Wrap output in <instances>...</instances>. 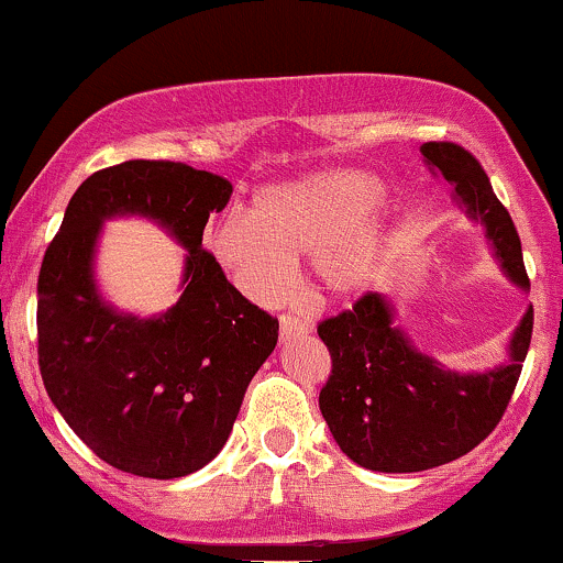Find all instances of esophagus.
<instances>
[{"instance_id": "34e87169", "label": "esophagus", "mask_w": 563, "mask_h": 563, "mask_svg": "<svg viewBox=\"0 0 563 563\" xmlns=\"http://www.w3.org/2000/svg\"><path fill=\"white\" fill-rule=\"evenodd\" d=\"M309 333V325L299 318H294V314H283L280 318V339L288 341L294 339V335H307Z\"/></svg>"}]
</instances>
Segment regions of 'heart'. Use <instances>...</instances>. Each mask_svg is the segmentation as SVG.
Instances as JSON below:
<instances>
[{"label": "heart", "instance_id": "obj_1", "mask_svg": "<svg viewBox=\"0 0 563 563\" xmlns=\"http://www.w3.org/2000/svg\"><path fill=\"white\" fill-rule=\"evenodd\" d=\"M376 179L352 169L312 172L269 185L206 235V249L245 299L275 303L294 283V262L312 256L322 296L349 299L371 286L384 254V224L373 211Z\"/></svg>", "mask_w": 563, "mask_h": 563}]
</instances>
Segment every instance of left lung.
<instances>
[{"label":"left lung","mask_w":563,"mask_h":563,"mask_svg":"<svg viewBox=\"0 0 563 563\" xmlns=\"http://www.w3.org/2000/svg\"><path fill=\"white\" fill-rule=\"evenodd\" d=\"M421 153L431 169L455 185L471 217L482 219L510 280L527 288L519 232L474 153L457 142H426ZM532 325L529 307L510 341V363L461 376L416 352L391 325L384 296L367 290L352 309L318 322V335L331 352V376L320 389L322 418L339 448L363 468L410 474L455 461L493 434L508 410Z\"/></svg>","instance_id":"left-lung-1"}]
</instances>
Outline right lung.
I'll list each match as a JSON object with an SVG mask.
<instances>
[{
    "mask_svg": "<svg viewBox=\"0 0 563 563\" xmlns=\"http://www.w3.org/2000/svg\"><path fill=\"white\" fill-rule=\"evenodd\" d=\"M232 185L174 161H124L70 198L36 283L38 371L53 405L100 461L145 479L203 468L228 442L277 318L251 303L200 245ZM156 218L188 249L186 290L161 319L119 316L96 296L102 218Z\"/></svg>",
    "mask_w": 563,
    "mask_h": 563,
    "instance_id": "1",
    "label": "right lung"
}]
</instances>
